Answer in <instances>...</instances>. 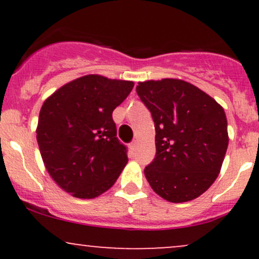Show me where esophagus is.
<instances>
[{
    "instance_id": "1",
    "label": "esophagus",
    "mask_w": 259,
    "mask_h": 259,
    "mask_svg": "<svg viewBox=\"0 0 259 259\" xmlns=\"http://www.w3.org/2000/svg\"><path fill=\"white\" fill-rule=\"evenodd\" d=\"M136 145H138V141H136V140H135V141H133L132 144H130V150H132L133 152H134V151H135V148H136Z\"/></svg>"
}]
</instances>
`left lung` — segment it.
<instances>
[{"label": "left lung", "mask_w": 259, "mask_h": 259, "mask_svg": "<svg viewBox=\"0 0 259 259\" xmlns=\"http://www.w3.org/2000/svg\"><path fill=\"white\" fill-rule=\"evenodd\" d=\"M136 92L156 129V157L145 168L148 184L168 202L195 200L221 173L229 144L224 109L181 79L140 81Z\"/></svg>", "instance_id": "1"}]
</instances>
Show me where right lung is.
Returning a JSON list of instances; mask_svg holds the SVG:
<instances>
[{
  "mask_svg": "<svg viewBox=\"0 0 259 259\" xmlns=\"http://www.w3.org/2000/svg\"><path fill=\"white\" fill-rule=\"evenodd\" d=\"M133 88V81L89 74L45 100L36 127L41 157L55 183L74 197L102 195L126 165L112 113Z\"/></svg>",
  "mask_w": 259,
  "mask_h": 259,
  "instance_id": "right-lung-1",
  "label": "right lung"
}]
</instances>
